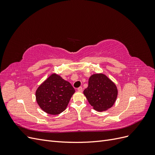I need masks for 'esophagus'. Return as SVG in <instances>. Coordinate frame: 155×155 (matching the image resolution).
I'll list each match as a JSON object with an SVG mask.
<instances>
[{
	"instance_id": "esophagus-1",
	"label": "esophagus",
	"mask_w": 155,
	"mask_h": 155,
	"mask_svg": "<svg viewBox=\"0 0 155 155\" xmlns=\"http://www.w3.org/2000/svg\"><path fill=\"white\" fill-rule=\"evenodd\" d=\"M78 91L79 92H82L83 91V88L81 87H79L78 88Z\"/></svg>"
}]
</instances>
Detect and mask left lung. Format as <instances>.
Segmentation results:
<instances>
[{"instance_id": "1", "label": "left lung", "mask_w": 155, "mask_h": 155, "mask_svg": "<svg viewBox=\"0 0 155 155\" xmlns=\"http://www.w3.org/2000/svg\"><path fill=\"white\" fill-rule=\"evenodd\" d=\"M83 93L94 109L97 111H103L113 105L118 91L116 85L105 75L97 74L89 78L88 87Z\"/></svg>"}]
</instances>
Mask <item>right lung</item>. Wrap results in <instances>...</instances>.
<instances>
[{
    "label": "right lung",
    "mask_w": 155,
    "mask_h": 155,
    "mask_svg": "<svg viewBox=\"0 0 155 155\" xmlns=\"http://www.w3.org/2000/svg\"><path fill=\"white\" fill-rule=\"evenodd\" d=\"M74 92L71 84L53 74L37 88L36 100L46 113L56 115L66 109Z\"/></svg>",
    "instance_id": "add662e5"
}]
</instances>
